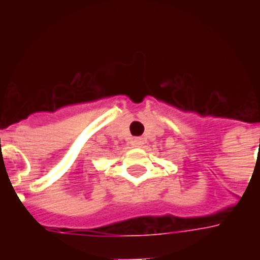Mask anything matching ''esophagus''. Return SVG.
<instances>
[{"label":"esophagus","mask_w":260,"mask_h":260,"mask_svg":"<svg viewBox=\"0 0 260 260\" xmlns=\"http://www.w3.org/2000/svg\"><path fill=\"white\" fill-rule=\"evenodd\" d=\"M143 144H144V139H143V138H136L134 140V146L135 147H143Z\"/></svg>","instance_id":"obj_1"}]
</instances>
